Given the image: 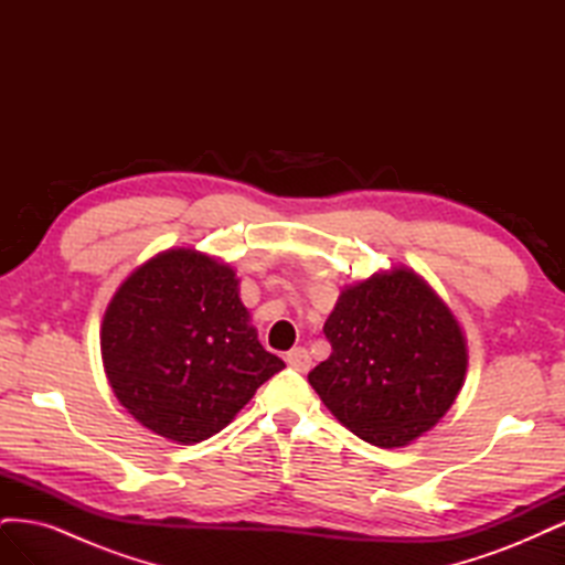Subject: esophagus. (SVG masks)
<instances>
[{
  "label": "esophagus",
  "instance_id": "34e87169",
  "mask_svg": "<svg viewBox=\"0 0 565 565\" xmlns=\"http://www.w3.org/2000/svg\"><path fill=\"white\" fill-rule=\"evenodd\" d=\"M285 361H287L289 367L297 370V372H309V370H311V355H309V351L301 349V347L289 351V353L285 355Z\"/></svg>",
  "mask_w": 565,
  "mask_h": 565
}]
</instances>
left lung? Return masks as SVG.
<instances>
[{"label": "left lung", "mask_w": 565, "mask_h": 565, "mask_svg": "<svg viewBox=\"0 0 565 565\" xmlns=\"http://www.w3.org/2000/svg\"><path fill=\"white\" fill-rule=\"evenodd\" d=\"M322 332L332 353L309 382L330 413L372 446L401 448L429 431L465 382V334L407 268L347 287Z\"/></svg>", "instance_id": "8db88e82"}]
</instances>
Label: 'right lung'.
Here are the masks:
<instances>
[{
	"label": "right lung",
	"instance_id": "right-lung-1",
	"mask_svg": "<svg viewBox=\"0 0 565 565\" xmlns=\"http://www.w3.org/2000/svg\"><path fill=\"white\" fill-rule=\"evenodd\" d=\"M247 320L231 266L193 249L152 256L117 289L100 328L117 401L183 446L218 434L285 367Z\"/></svg>",
	"mask_w": 565,
	"mask_h": 565
}]
</instances>
